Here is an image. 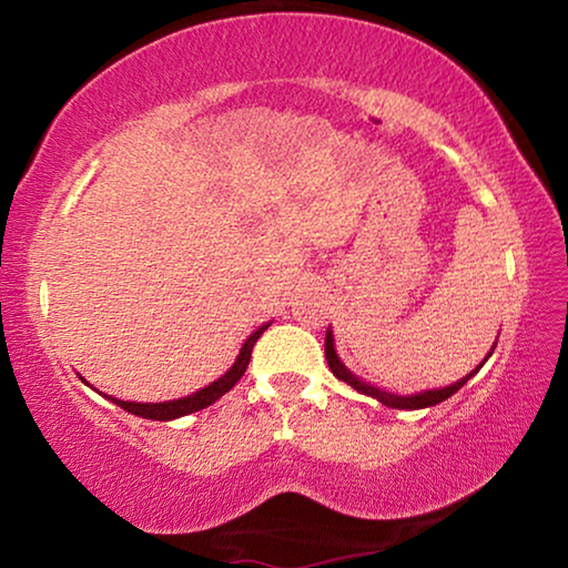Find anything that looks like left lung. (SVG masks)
<instances>
[{
    "instance_id": "left-lung-1",
    "label": "left lung",
    "mask_w": 568,
    "mask_h": 568,
    "mask_svg": "<svg viewBox=\"0 0 568 568\" xmlns=\"http://www.w3.org/2000/svg\"><path fill=\"white\" fill-rule=\"evenodd\" d=\"M496 348V345H494ZM494 348H491V353H494ZM491 353L486 355L484 358V363L491 358ZM325 358H328V368L333 371V376L338 378V381H345L348 383V386H353L355 390L358 393H365V396H371V398H378L383 406H388V408H403V410H418V408H428V406H436V403H440V400H446V398H450L454 396L456 390H460L466 386V383L476 376V373L484 368V363L480 365H476L474 371L468 373V376H464L460 381H456V383H450V386H444V388H430V390H420V393H410V396H398V393H388V390H383V388H378V386H371V383H365V381H361V378H355L353 373L345 368V365L341 363V358H338V353H335V345H333V331L328 328V333H325Z\"/></svg>"
}]
</instances>
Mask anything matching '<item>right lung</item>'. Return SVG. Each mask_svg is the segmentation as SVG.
I'll return each mask as SVG.
<instances>
[{
  "instance_id": "add662e5",
  "label": "right lung",
  "mask_w": 568,
  "mask_h": 568,
  "mask_svg": "<svg viewBox=\"0 0 568 568\" xmlns=\"http://www.w3.org/2000/svg\"><path fill=\"white\" fill-rule=\"evenodd\" d=\"M265 323L257 328L253 335H247V341L243 343V348H240L237 353V361L233 363V368H230L225 376H220L217 381L210 383V386L200 388L195 393H190V396L185 398H175V400H162V403H134V400H120V398H112V396H102L112 400L114 406L124 408L128 413H132V416H140V418H150V420H172V418H180V416H187V413H195V410H203L207 406H213V403L217 398H223L225 393L235 386V383L243 378V373L247 368L250 363V355H253V345L257 343V338L267 331ZM80 381H84L80 376Z\"/></svg>"
}]
</instances>
